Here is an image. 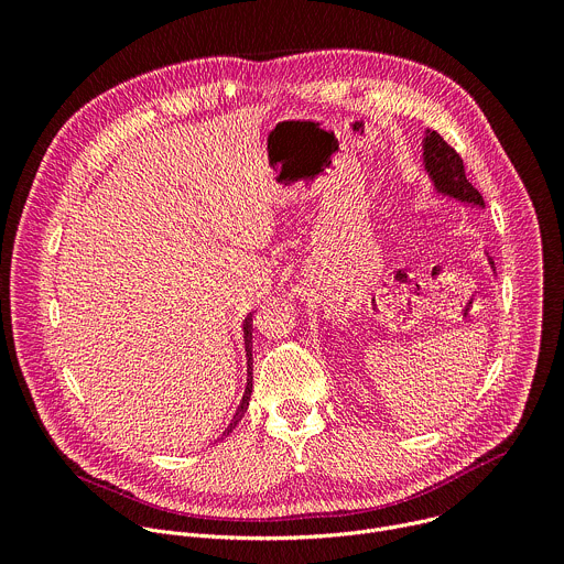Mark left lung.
<instances>
[{"label":"left lung","mask_w":564,"mask_h":564,"mask_svg":"<svg viewBox=\"0 0 564 564\" xmlns=\"http://www.w3.org/2000/svg\"><path fill=\"white\" fill-rule=\"evenodd\" d=\"M422 142H424L422 144V149H424V170H426L435 192L446 196V198H453V200L485 209V198H481V194L466 181L464 163H462L459 153L433 129H426ZM489 265L496 274L494 259H489Z\"/></svg>","instance_id":"obj_1"}]
</instances>
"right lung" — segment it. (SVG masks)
<instances>
[{
    "label": "right lung",
    "instance_id": "right-lung-1",
    "mask_svg": "<svg viewBox=\"0 0 564 564\" xmlns=\"http://www.w3.org/2000/svg\"><path fill=\"white\" fill-rule=\"evenodd\" d=\"M243 339H246V357H248V383H246V394H243V399H240V406H238L234 420L229 422V426L225 429L223 437L229 435V433L236 429L238 420L246 415V411H248V406H250V394H252V314H248L246 321H243ZM223 437H220V440H223Z\"/></svg>",
    "mask_w": 564,
    "mask_h": 564
}]
</instances>
